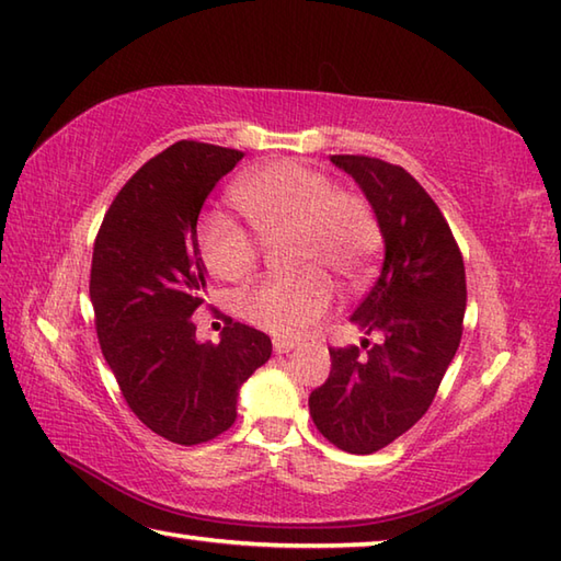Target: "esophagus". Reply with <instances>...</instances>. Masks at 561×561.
Here are the masks:
<instances>
[{
    "label": "esophagus",
    "mask_w": 561,
    "mask_h": 561,
    "mask_svg": "<svg viewBox=\"0 0 561 561\" xmlns=\"http://www.w3.org/2000/svg\"><path fill=\"white\" fill-rule=\"evenodd\" d=\"M295 346H298V344L290 342V340H273V352H276V354H288V352H293Z\"/></svg>",
    "instance_id": "34e87169"
}]
</instances>
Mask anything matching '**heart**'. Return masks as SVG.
<instances>
[{
	"instance_id": "heart-1",
	"label": "heart",
	"mask_w": 561,
	"mask_h": 561,
	"mask_svg": "<svg viewBox=\"0 0 561 561\" xmlns=\"http://www.w3.org/2000/svg\"><path fill=\"white\" fill-rule=\"evenodd\" d=\"M239 207L266 237L298 234V278H266L244 295L251 322L280 336H305L330 312L332 278L362 280L380 249V227L371 205L324 173L298 161H276L249 173L234 190ZM199 249L221 280H244L256 268L259 239L239 221L213 215L199 227ZM320 265V270H310Z\"/></svg>"
}]
</instances>
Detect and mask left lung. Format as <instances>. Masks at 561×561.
Segmentation results:
<instances>
[{"label": "left lung", "instance_id": "left-lung-1", "mask_svg": "<svg viewBox=\"0 0 561 561\" xmlns=\"http://www.w3.org/2000/svg\"><path fill=\"white\" fill-rule=\"evenodd\" d=\"M371 205L383 266L348 317L378 344L330 348L332 371L310 393L317 430L348 454L388 447L425 415L457 354L467 276L457 241L405 168L368 156H332Z\"/></svg>", "mask_w": 561, "mask_h": 561}]
</instances>
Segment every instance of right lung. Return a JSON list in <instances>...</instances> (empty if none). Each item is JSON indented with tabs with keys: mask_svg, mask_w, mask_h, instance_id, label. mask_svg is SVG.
Here are the masks:
<instances>
[{
	"mask_svg": "<svg viewBox=\"0 0 561 561\" xmlns=\"http://www.w3.org/2000/svg\"><path fill=\"white\" fill-rule=\"evenodd\" d=\"M244 153L178 141L141 165L114 197L92 251L90 300L104 362L134 415L175 445H199L237 420L239 390L271 358V340L227 324L199 342L207 302L197 217Z\"/></svg>",
	"mask_w": 561,
	"mask_h": 561,
	"instance_id": "right-lung-1",
	"label": "right lung"
}]
</instances>
